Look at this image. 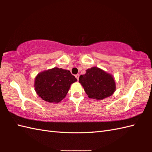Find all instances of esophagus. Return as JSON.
I'll use <instances>...</instances> for the list:
<instances>
[{"instance_id":"obj_1","label":"esophagus","mask_w":152,"mask_h":152,"mask_svg":"<svg viewBox=\"0 0 152 152\" xmlns=\"http://www.w3.org/2000/svg\"><path fill=\"white\" fill-rule=\"evenodd\" d=\"M79 76H80V75H79V74H76V75L75 76V77H76V78L77 79V80H79Z\"/></svg>"}]
</instances>
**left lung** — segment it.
<instances>
[{
	"label": "left lung",
	"instance_id": "obj_1",
	"mask_svg": "<svg viewBox=\"0 0 152 152\" xmlns=\"http://www.w3.org/2000/svg\"><path fill=\"white\" fill-rule=\"evenodd\" d=\"M82 86L90 99L101 101L114 94L116 89L115 82L111 74L98 67H91L79 78Z\"/></svg>",
	"mask_w": 152,
	"mask_h": 152
}]
</instances>
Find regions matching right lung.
Wrapping results in <instances>:
<instances>
[{
  "label": "right lung",
  "mask_w": 152,
  "mask_h": 152,
  "mask_svg": "<svg viewBox=\"0 0 152 152\" xmlns=\"http://www.w3.org/2000/svg\"><path fill=\"white\" fill-rule=\"evenodd\" d=\"M76 81L69 70L54 67L38 73L35 77L34 87L37 94L44 101L59 103Z\"/></svg>",
  "instance_id": "1"
}]
</instances>
